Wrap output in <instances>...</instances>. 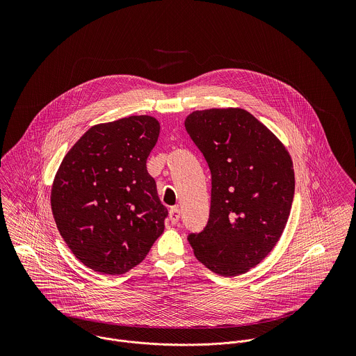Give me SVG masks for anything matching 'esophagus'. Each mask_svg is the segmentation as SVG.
I'll list each match as a JSON object with an SVG mask.
<instances>
[{
  "instance_id": "esophagus-1",
  "label": "esophagus",
  "mask_w": 356,
  "mask_h": 356,
  "mask_svg": "<svg viewBox=\"0 0 356 356\" xmlns=\"http://www.w3.org/2000/svg\"><path fill=\"white\" fill-rule=\"evenodd\" d=\"M179 218H181V211H179V208H178V207H172V208L170 209V212H168V219H170V222H171L172 225H177L178 220H179Z\"/></svg>"
}]
</instances>
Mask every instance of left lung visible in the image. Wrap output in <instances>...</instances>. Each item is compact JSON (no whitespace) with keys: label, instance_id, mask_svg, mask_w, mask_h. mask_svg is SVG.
I'll return each mask as SVG.
<instances>
[{"label":"left lung","instance_id":"8db88e82","mask_svg":"<svg viewBox=\"0 0 356 356\" xmlns=\"http://www.w3.org/2000/svg\"><path fill=\"white\" fill-rule=\"evenodd\" d=\"M185 127L211 171L209 219L188 237L211 271L234 277L259 264L280 241L295 171L285 145L243 108L195 111Z\"/></svg>","mask_w":356,"mask_h":356}]
</instances>
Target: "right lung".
<instances>
[{"label": "right lung", "instance_id": "right-lung-1", "mask_svg": "<svg viewBox=\"0 0 356 356\" xmlns=\"http://www.w3.org/2000/svg\"><path fill=\"white\" fill-rule=\"evenodd\" d=\"M159 133L149 115L96 124L56 172L51 205L57 229L76 259L97 273L131 270L164 230L168 212L147 170Z\"/></svg>", "mask_w": 356, "mask_h": 356}]
</instances>
